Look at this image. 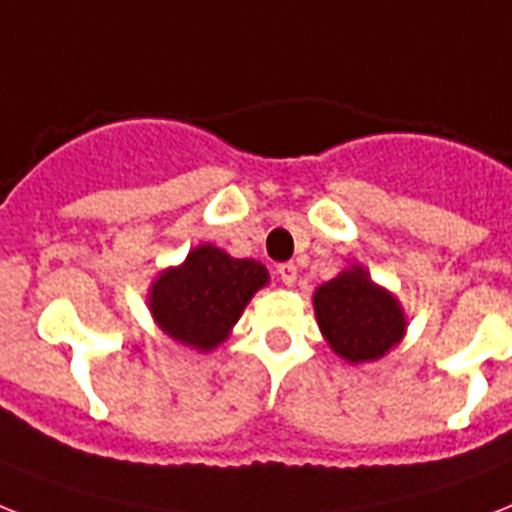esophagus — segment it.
I'll list each match as a JSON object with an SVG mask.
<instances>
[{
    "label": "esophagus",
    "mask_w": 512,
    "mask_h": 512,
    "mask_svg": "<svg viewBox=\"0 0 512 512\" xmlns=\"http://www.w3.org/2000/svg\"><path fill=\"white\" fill-rule=\"evenodd\" d=\"M278 276H281V281H284L286 286H294L297 284V265L294 263L278 265Z\"/></svg>",
    "instance_id": "obj_1"
}]
</instances>
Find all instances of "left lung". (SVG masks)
<instances>
[{"label":"left lung","mask_w":512,"mask_h":512,"mask_svg":"<svg viewBox=\"0 0 512 512\" xmlns=\"http://www.w3.org/2000/svg\"><path fill=\"white\" fill-rule=\"evenodd\" d=\"M315 321L336 355L352 365L381 360L407 334V315L397 294L350 265L313 294Z\"/></svg>","instance_id":"obj_1"}]
</instances>
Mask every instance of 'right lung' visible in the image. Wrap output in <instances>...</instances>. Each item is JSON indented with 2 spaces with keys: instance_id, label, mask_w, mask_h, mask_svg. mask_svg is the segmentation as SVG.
<instances>
[{
  "instance_id": "right-lung-1",
  "label": "right lung",
  "mask_w": 512,
  "mask_h": 512,
  "mask_svg": "<svg viewBox=\"0 0 512 512\" xmlns=\"http://www.w3.org/2000/svg\"><path fill=\"white\" fill-rule=\"evenodd\" d=\"M270 273L257 260H239L205 242L189 249L184 263L160 270L149 284L147 307L157 328L173 342L213 352L226 342L244 307Z\"/></svg>"
}]
</instances>
